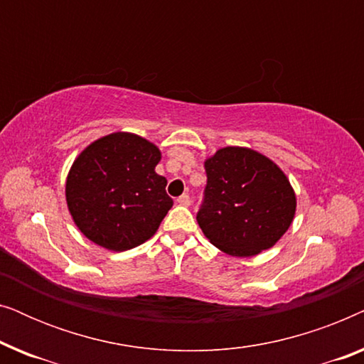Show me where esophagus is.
I'll return each instance as SVG.
<instances>
[{"instance_id": "34e87169", "label": "esophagus", "mask_w": 364, "mask_h": 364, "mask_svg": "<svg viewBox=\"0 0 364 364\" xmlns=\"http://www.w3.org/2000/svg\"><path fill=\"white\" fill-rule=\"evenodd\" d=\"M177 203H178V205H183V207L191 205V197H188V193H182V196L177 198Z\"/></svg>"}]
</instances>
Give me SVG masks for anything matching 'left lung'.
<instances>
[{
	"instance_id": "8db88e82",
	"label": "left lung",
	"mask_w": 364,
	"mask_h": 364,
	"mask_svg": "<svg viewBox=\"0 0 364 364\" xmlns=\"http://www.w3.org/2000/svg\"><path fill=\"white\" fill-rule=\"evenodd\" d=\"M207 186L197 222L218 250L253 257L291 225L295 191L275 162L247 147H223L203 164Z\"/></svg>"
}]
</instances>
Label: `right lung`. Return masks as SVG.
Segmentation results:
<instances>
[{
  "label": "right lung",
  "instance_id": "add662e5",
  "mask_svg": "<svg viewBox=\"0 0 364 364\" xmlns=\"http://www.w3.org/2000/svg\"><path fill=\"white\" fill-rule=\"evenodd\" d=\"M161 151L147 139L114 132L84 149L66 181L74 223L99 247L124 252L157 232L173 205L156 166Z\"/></svg>",
  "mask_w": 364,
  "mask_h": 364
}]
</instances>
